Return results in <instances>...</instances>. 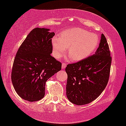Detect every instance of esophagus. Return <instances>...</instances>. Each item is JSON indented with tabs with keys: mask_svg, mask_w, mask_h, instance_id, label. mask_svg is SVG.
Returning <instances> with one entry per match:
<instances>
[{
	"mask_svg": "<svg viewBox=\"0 0 126 126\" xmlns=\"http://www.w3.org/2000/svg\"><path fill=\"white\" fill-rule=\"evenodd\" d=\"M66 66V63H62V69H65Z\"/></svg>",
	"mask_w": 126,
	"mask_h": 126,
	"instance_id": "esophagus-1",
	"label": "esophagus"
}]
</instances>
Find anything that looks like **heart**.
<instances>
[{
  "label": "heart",
  "instance_id": "obj_1",
  "mask_svg": "<svg viewBox=\"0 0 126 126\" xmlns=\"http://www.w3.org/2000/svg\"><path fill=\"white\" fill-rule=\"evenodd\" d=\"M98 43V38L95 34L78 28L63 31L59 38L54 37L52 40L56 58H60L67 48V54L75 61L90 56L97 47Z\"/></svg>",
  "mask_w": 126,
  "mask_h": 126
}]
</instances>
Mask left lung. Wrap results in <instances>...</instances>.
I'll list each match as a JSON object with an SVG mask.
<instances>
[{
    "instance_id": "1",
    "label": "left lung",
    "mask_w": 126,
    "mask_h": 126,
    "mask_svg": "<svg viewBox=\"0 0 126 126\" xmlns=\"http://www.w3.org/2000/svg\"><path fill=\"white\" fill-rule=\"evenodd\" d=\"M111 57L107 40L101 34L95 53L66 67L69 100L77 105L91 102L100 95L109 80Z\"/></svg>"
}]
</instances>
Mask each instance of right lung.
Here are the masks:
<instances>
[{
    "mask_svg": "<svg viewBox=\"0 0 126 126\" xmlns=\"http://www.w3.org/2000/svg\"><path fill=\"white\" fill-rule=\"evenodd\" d=\"M49 29H34L23 42L13 62L11 80L22 99L37 101L45 95L46 83L61 70V63L51 55L53 32Z\"/></svg>",
    "mask_w": 126,
    "mask_h": 126,
    "instance_id": "1",
    "label": "right lung"
}]
</instances>
